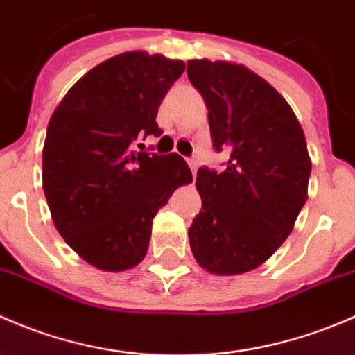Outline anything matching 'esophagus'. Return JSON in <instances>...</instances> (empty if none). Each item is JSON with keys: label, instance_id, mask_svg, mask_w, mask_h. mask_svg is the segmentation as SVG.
<instances>
[{"label": "esophagus", "instance_id": "34e87169", "mask_svg": "<svg viewBox=\"0 0 355 355\" xmlns=\"http://www.w3.org/2000/svg\"><path fill=\"white\" fill-rule=\"evenodd\" d=\"M189 166H191V170H192V175H194L196 177V173H198V159H194V157H191V159H189Z\"/></svg>", "mask_w": 355, "mask_h": 355}]
</instances>
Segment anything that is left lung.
<instances>
[{
    "mask_svg": "<svg viewBox=\"0 0 355 355\" xmlns=\"http://www.w3.org/2000/svg\"><path fill=\"white\" fill-rule=\"evenodd\" d=\"M187 75L206 103L214 149L230 151L221 173L198 171L192 254L218 277L247 273L287 241L306 204V135L284 96L241 63L189 60Z\"/></svg>",
    "mask_w": 355,
    "mask_h": 355,
    "instance_id": "left-lung-1",
    "label": "left lung"
}]
</instances>
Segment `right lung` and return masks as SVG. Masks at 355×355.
<instances>
[{
    "instance_id": "add662e5",
    "label": "right lung",
    "mask_w": 355,
    "mask_h": 355,
    "mask_svg": "<svg viewBox=\"0 0 355 355\" xmlns=\"http://www.w3.org/2000/svg\"><path fill=\"white\" fill-rule=\"evenodd\" d=\"M185 63L127 51L78 78L53 111L42 148V189L53 223L85 263L132 270L144 259L153 220L191 168L177 153H137L161 135L156 116Z\"/></svg>"
}]
</instances>
